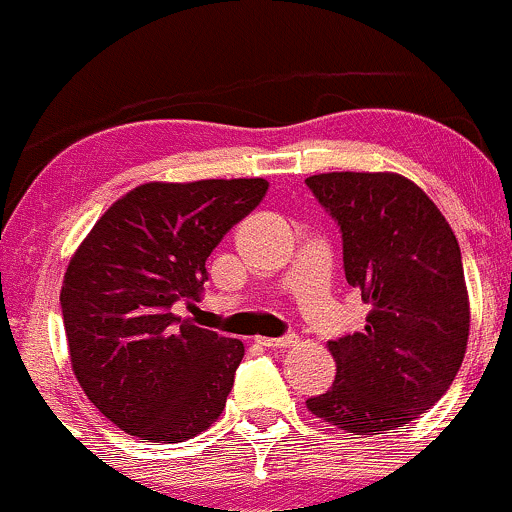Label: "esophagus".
<instances>
[{"label": "esophagus", "mask_w": 512, "mask_h": 512, "mask_svg": "<svg viewBox=\"0 0 512 512\" xmlns=\"http://www.w3.org/2000/svg\"><path fill=\"white\" fill-rule=\"evenodd\" d=\"M255 342L262 347H269V350H286V347H294L299 340L289 335V338H255Z\"/></svg>", "instance_id": "1"}]
</instances>
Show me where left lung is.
I'll return each instance as SVG.
<instances>
[{
  "instance_id": "left-lung-1",
  "label": "left lung",
  "mask_w": 512,
  "mask_h": 512,
  "mask_svg": "<svg viewBox=\"0 0 512 512\" xmlns=\"http://www.w3.org/2000/svg\"><path fill=\"white\" fill-rule=\"evenodd\" d=\"M342 230L345 279L369 303L362 333L330 340L333 386L306 406L352 435H384L430 411L469 342V291L447 218L396 172L306 179Z\"/></svg>"
}]
</instances>
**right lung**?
I'll return each mask as SVG.
<instances>
[{
  "label": "right lung",
  "instance_id": "obj_1",
  "mask_svg": "<svg viewBox=\"0 0 512 512\" xmlns=\"http://www.w3.org/2000/svg\"><path fill=\"white\" fill-rule=\"evenodd\" d=\"M267 189L262 177L145 182L101 213L70 257L60 306L72 372L116 428L184 442L223 413L243 342L172 306L201 299L213 247Z\"/></svg>",
  "mask_w": 512,
  "mask_h": 512
}]
</instances>
